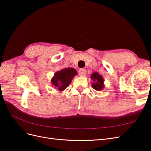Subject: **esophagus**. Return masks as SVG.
<instances>
[{
  "mask_svg": "<svg viewBox=\"0 0 151 151\" xmlns=\"http://www.w3.org/2000/svg\"><path fill=\"white\" fill-rule=\"evenodd\" d=\"M79 76L81 77H83L84 76H86V70L84 69V68H81L79 72Z\"/></svg>",
  "mask_w": 151,
  "mask_h": 151,
  "instance_id": "34e87169",
  "label": "esophagus"
}]
</instances>
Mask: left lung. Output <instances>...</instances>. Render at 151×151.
Here are the masks:
<instances>
[{
	"instance_id": "8db88e82",
	"label": "left lung",
	"mask_w": 151,
	"mask_h": 151,
	"mask_svg": "<svg viewBox=\"0 0 151 151\" xmlns=\"http://www.w3.org/2000/svg\"><path fill=\"white\" fill-rule=\"evenodd\" d=\"M91 78L93 81L92 84V88L96 91H101L104 87V79L101 75H100L98 72H94L92 73L91 76Z\"/></svg>"
}]
</instances>
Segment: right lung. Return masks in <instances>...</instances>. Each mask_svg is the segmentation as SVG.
<instances>
[{
	"instance_id": "right-lung-1",
	"label": "right lung",
	"mask_w": 151,
	"mask_h": 151,
	"mask_svg": "<svg viewBox=\"0 0 151 151\" xmlns=\"http://www.w3.org/2000/svg\"><path fill=\"white\" fill-rule=\"evenodd\" d=\"M77 74V72L74 68L68 67L63 68L55 73L51 82L54 88L62 92L71 83L73 77Z\"/></svg>"
}]
</instances>
